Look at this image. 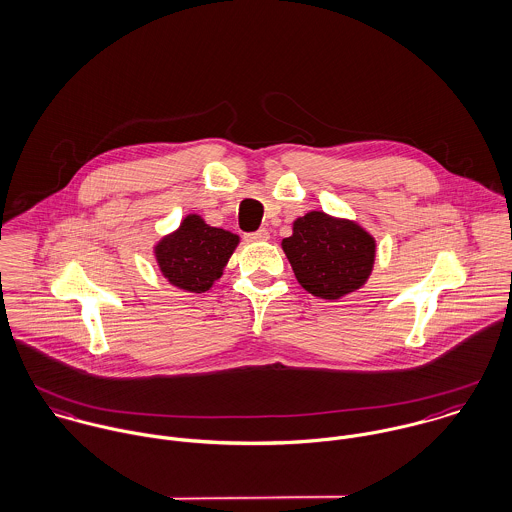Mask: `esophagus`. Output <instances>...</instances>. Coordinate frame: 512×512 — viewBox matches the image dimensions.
Here are the masks:
<instances>
[{
    "mask_svg": "<svg viewBox=\"0 0 512 512\" xmlns=\"http://www.w3.org/2000/svg\"><path fill=\"white\" fill-rule=\"evenodd\" d=\"M245 239H247L249 243H263V241H269V231H267V229H259V231H255V233H247Z\"/></svg>",
    "mask_w": 512,
    "mask_h": 512,
    "instance_id": "1",
    "label": "esophagus"
}]
</instances>
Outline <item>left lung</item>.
I'll return each mask as SVG.
<instances>
[{"label": "left lung", "instance_id": "obj_1", "mask_svg": "<svg viewBox=\"0 0 512 512\" xmlns=\"http://www.w3.org/2000/svg\"><path fill=\"white\" fill-rule=\"evenodd\" d=\"M281 247L299 285L324 301L362 289L376 263V239L366 227L318 209L293 221V235Z\"/></svg>", "mask_w": 512, "mask_h": 512}]
</instances>
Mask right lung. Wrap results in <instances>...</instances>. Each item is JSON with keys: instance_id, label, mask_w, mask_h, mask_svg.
<instances>
[{"instance_id": "1", "label": "right lung", "mask_w": 512, "mask_h": 512, "mask_svg": "<svg viewBox=\"0 0 512 512\" xmlns=\"http://www.w3.org/2000/svg\"><path fill=\"white\" fill-rule=\"evenodd\" d=\"M237 245L239 235L207 225L198 213H188L174 231L154 245L152 253L162 277L172 287L200 295L221 279Z\"/></svg>"}]
</instances>
